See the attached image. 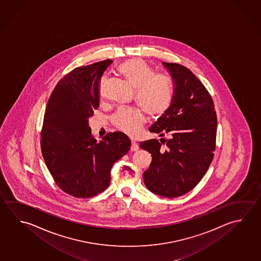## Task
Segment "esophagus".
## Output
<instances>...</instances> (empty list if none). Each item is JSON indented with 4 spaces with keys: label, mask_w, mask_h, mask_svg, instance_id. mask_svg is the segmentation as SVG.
Instances as JSON below:
<instances>
[{
    "label": "esophagus",
    "mask_w": 261,
    "mask_h": 261,
    "mask_svg": "<svg viewBox=\"0 0 261 261\" xmlns=\"http://www.w3.org/2000/svg\"><path fill=\"white\" fill-rule=\"evenodd\" d=\"M138 145H137L136 142H131V151H137L138 150Z\"/></svg>",
    "instance_id": "34e87169"
}]
</instances>
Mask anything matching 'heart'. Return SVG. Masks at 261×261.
<instances>
[{"label":"heart","instance_id":"1","mask_svg":"<svg viewBox=\"0 0 261 261\" xmlns=\"http://www.w3.org/2000/svg\"><path fill=\"white\" fill-rule=\"evenodd\" d=\"M120 72L136 89V101L151 118H159L169 110L174 95L172 81L164 75L155 74L154 69L141 59L125 60L118 67ZM105 78L101 79L102 94ZM145 117L137 109L121 107L113 116V124L122 132L137 136Z\"/></svg>","mask_w":261,"mask_h":261}]
</instances>
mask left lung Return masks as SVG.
<instances>
[{
    "instance_id": "1",
    "label": "left lung",
    "mask_w": 261,
    "mask_h": 261,
    "mask_svg": "<svg viewBox=\"0 0 261 261\" xmlns=\"http://www.w3.org/2000/svg\"><path fill=\"white\" fill-rule=\"evenodd\" d=\"M162 64L173 80V99L149 131L160 137L167 134L169 138L150 139L139 146L152 156L143 173L146 187L160 196L175 198L195 187L209 168L215 155L217 117L209 92L190 69Z\"/></svg>"
}]
</instances>
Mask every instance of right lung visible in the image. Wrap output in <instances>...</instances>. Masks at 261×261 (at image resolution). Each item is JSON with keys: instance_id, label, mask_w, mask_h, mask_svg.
Masks as SVG:
<instances>
[{"instance_id": "add662e5", "label": "right lung", "mask_w": 261, "mask_h": 261, "mask_svg": "<svg viewBox=\"0 0 261 261\" xmlns=\"http://www.w3.org/2000/svg\"><path fill=\"white\" fill-rule=\"evenodd\" d=\"M113 60L79 67L61 79L46 105L42 155L57 185L71 196L91 198L109 186L111 169L131 141L124 133L97 143L89 119L100 105L101 76Z\"/></svg>"}]
</instances>
